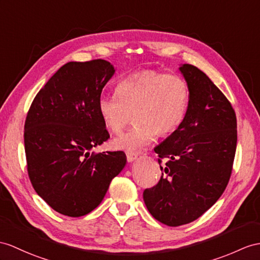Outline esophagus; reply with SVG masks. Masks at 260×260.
<instances>
[{
	"label": "esophagus",
	"mask_w": 260,
	"mask_h": 260,
	"mask_svg": "<svg viewBox=\"0 0 260 260\" xmlns=\"http://www.w3.org/2000/svg\"><path fill=\"white\" fill-rule=\"evenodd\" d=\"M125 155H126V160H128V162L135 161L137 159V156H138V154L134 153V152H126Z\"/></svg>",
	"instance_id": "obj_1"
}]
</instances>
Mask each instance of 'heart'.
Returning a JSON list of instances; mask_svg holds the SVG:
<instances>
[{
  "label": "heart",
  "instance_id": "heart-1",
  "mask_svg": "<svg viewBox=\"0 0 260 260\" xmlns=\"http://www.w3.org/2000/svg\"><path fill=\"white\" fill-rule=\"evenodd\" d=\"M189 88L175 74L138 72L120 80L116 94H101L97 108L106 128L118 134L134 117L136 125L111 141L116 150L138 152L156 136L178 130L186 116Z\"/></svg>",
  "mask_w": 260,
  "mask_h": 260
}]
</instances>
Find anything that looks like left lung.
Wrapping results in <instances>:
<instances>
[{
    "label": "left lung",
    "mask_w": 260,
    "mask_h": 260,
    "mask_svg": "<svg viewBox=\"0 0 260 260\" xmlns=\"http://www.w3.org/2000/svg\"><path fill=\"white\" fill-rule=\"evenodd\" d=\"M189 88L184 121L154 148L162 175L145 188L143 200L156 220L168 226L202 216L223 194L231 179L237 144L235 110L214 82L193 65L180 67Z\"/></svg>",
    "instance_id": "obj_1"
}]
</instances>
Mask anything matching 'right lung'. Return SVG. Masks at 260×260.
<instances>
[{
    "label": "right lung",
    "mask_w": 260,
    "mask_h": 260,
    "mask_svg": "<svg viewBox=\"0 0 260 260\" xmlns=\"http://www.w3.org/2000/svg\"><path fill=\"white\" fill-rule=\"evenodd\" d=\"M115 72L104 59L67 62L36 94L25 120L31 185L69 217L93 211L125 166L123 151L90 152L110 138L97 104Z\"/></svg>",
    "instance_id": "add662e5"
}]
</instances>
